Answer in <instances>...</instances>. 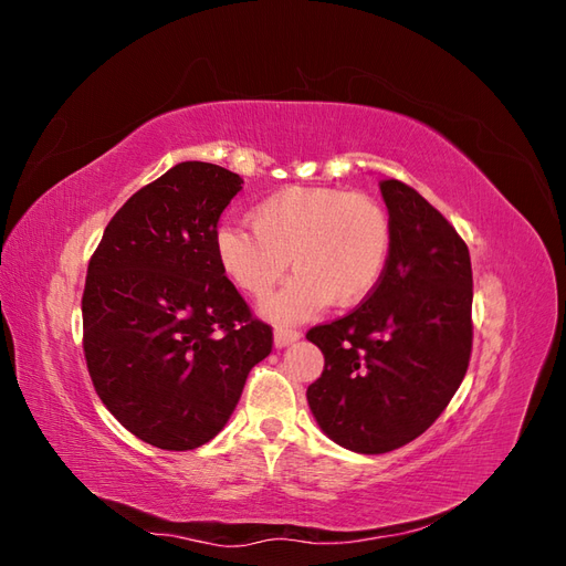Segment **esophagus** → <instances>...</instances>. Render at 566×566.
<instances>
[{
  "instance_id": "obj_1",
  "label": "esophagus",
  "mask_w": 566,
  "mask_h": 566,
  "mask_svg": "<svg viewBox=\"0 0 566 566\" xmlns=\"http://www.w3.org/2000/svg\"><path fill=\"white\" fill-rule=\"evenodd\" d=\"M300 337H302L300 331L287 328V325H279V328L273 331V345H276L279 349H283L287 345H293V342H297Z\"/></svg>"
}]
</instances>
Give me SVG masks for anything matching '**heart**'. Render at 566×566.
<instances>
[{
	"label": "heart",
	"mask_w": 566,
	"mask_h": 566,
	"mask_svg": "<svg viewBox=\"0 0 566 566\" xmlns=\"http://www.w3.org/2000/svg\"><path fill=\"white\" fill-rule=\"evenodd\" d=\"M250 227H221L214 254L241 293L262 300L287 273L297 276L262 304L271 321H304L325 304L354 306L378 287L391 250L382 205L328 186H287L250 210Z\"/></svg>",
	"instance_id": "heart-1"
}]
</instances>
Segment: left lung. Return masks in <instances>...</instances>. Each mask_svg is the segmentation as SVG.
Returning a JSON list of instances; mask_svg holds the SVG:
<instances>
[{
    "mask_svg": "<svg viewBox=\"0 0 566 566\" xmlns=\"http://www.w3.org/2000/svg\"><path fill=\"white\" fill-rule=\"evenodd\" d=\"M380 191L391 250L378 287L347 316L306 333L325 358L306 389L318 427L368 455L420 437L453 399L472 352L465 241L416 188L385 179Z\"/></svg>",
    "mask_w": 566,
    "mask_h": 566,
    "instance_id": "obj_1",
    "label": "left lung"
}]
</instances>
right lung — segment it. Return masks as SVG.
<instances>
[{"label":"right lung","instance_id":"obj_1","mask_svg":"<svg viewBox=\"0 0 566 566\" xmlns=\"http://www.w3.org/2000/svg\"><path fill=\"white\" fill-rule=\"evenodd\" d=\"M241 184L212 163L175 165L115 212L90 260L82 345L92 382L150 447L191 451L214 439L271 354V325L214 254L217 221Z\"/></svg>","mask_w":566,"mask_h":566}]
</instances>
